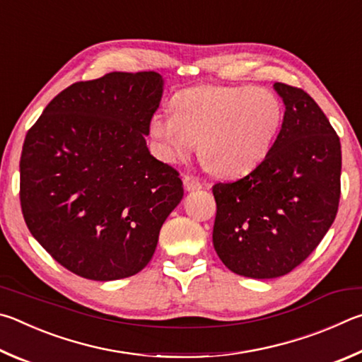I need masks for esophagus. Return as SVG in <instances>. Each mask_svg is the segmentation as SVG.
<instances>
[{
  "label": "esophagus",
  "instance_id": "obj_1",
  "mask_svg": "<svg viewBox=\"0 0 362 362\" xmlns=\"http://www.w3.org/2000/svg\"><path fill=\"white\" fill-rule=\"evenodd\" d=\"M182 182H185L186 191H199V189H202V182L197 180V177H194L192 175H185V177H182Z\"/></svg>",
  "mask_w": 362,
  "mask_h": 362
}]
</instances>
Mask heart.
I'll return each mask as SVG.
<instances>
[{
	"instance_id": "obj_1",
	"label": "heart",
	"mask_w": 362,
	"mask_h": 362,
	"mask_svg": "<svg viewBox=\"0 0 362 362\" xmlns=\"http://www.w3.org/2000/svg\"><path fill=\"white\" fill-rule=\"evenodd\" d=\"M173 114L149 124L162 157L186 158L199 144L202 162L214 175L238 177L261 163L280 129L283 107L265 87L197 86L175 93Z\"/></svg>"
}]
</instances>
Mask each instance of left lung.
I'll use <instances>...</instances> for the list:
<instances>
[{
  "label": "left lung",
  "mask_w": 362,
  "mask_h": 362,
  "mask_svg": "<svg viewBox=\"0 0 362 362\" xmlns=\"http://www.w3.org/2000/svg\"><path fill=\"white\" fill-rule=\"evenodd\" d=\"M281 130L250 175L216 182L213 245L233 274L276 278L312 255L332 226L340 200V139L316 101L275 82Z\"/></svg>",
  "instance_id": "1"
}]
</instances>
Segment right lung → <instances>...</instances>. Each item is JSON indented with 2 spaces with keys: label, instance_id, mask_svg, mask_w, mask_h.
<instances>
[{
  "label": "right lung",
  "instance_id": "right-lung-1",
  "mask_svg": "<svg viewBox=\"0 0 362 362\" xmlns=\"http://www.w3.org/2000/svg\"><path fill=\"white\" fill-rule=\"evenodd\" d=\"M162 87L156 71L76 82L25 136V223L57 262L82 278L111 281L143 270L185 195L180 173L146 146Z\"/></svg>",
  "mask_w": 362,
  "mask_h": 362
}]
</instances>
